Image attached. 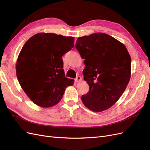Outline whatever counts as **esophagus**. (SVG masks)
Returning <instances> with one entry per match:
<instances>
[{
	"mask_svg": "<svg viewBox=\"0 0 150 150\" xmlns=\"http://www.w3.org/2000/svg\"><path fill=\"white\" fill-rule=\"evenodd\" d=\"M81 80H82V78H81V77L80 76H78L76 78V79H75V82L78 83V82H80Z\"/></svg>",
	"mask_w": 150,
	"mask_h": 150,
	"instance_id": "1",
	"label": "esophagus"
}]
</instances>
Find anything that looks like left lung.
Returning a JSON list of instances; mask_svg holds the SVG:
<instances>
[{
	"mask_svg": "<svg viewBox=\"0 0 150 150\" xmlns=\"http://www.w3.org/2000/svg\"><path fill=\"white\" fill-rule=\"evenodd\" d=\"M76 48L84 59L83 74L89 86L81 100L94 112L106 110L118 100L129 81L131 59L128 50L104 33L78 38Z\"/></svg>",
	"mask_w": 150,
	"mask_h": 150,
	"instance_id": "obj_1",
	"label": "left lung"
}]
</instances>
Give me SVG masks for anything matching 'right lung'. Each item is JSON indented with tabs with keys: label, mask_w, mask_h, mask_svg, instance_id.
I'll use <instances>...</instances> for the list:
<instances>
[{
	"label": "right lung",
	"mask_w": 150,
	"mask_h": 150,
	"mask_svg": "<svg viewBox=\"0 0 150 150\" xmlns=\"http://www.w3.org/2000/svg\"><path fill=\"white\" fill-rule=\"evenodd\" d=\"M74 46L73 37L38 33L22 47L16 63L22 89L37 105L49 108L61 101L74 79L65 76L62 56Z\"/></svg>",
	"instance_id": "right-lung-1"
}]
</instances>
